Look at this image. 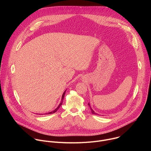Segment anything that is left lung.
<instances>
[{
	"label": "left lung",
	"instance_id": "left-lung-1",
	"mask_svg": "<svg viewBox=\"0 0 151 151\" xmlns=\"http://www.w3.org/2000/svg\"><path fill=\"white\" fill-rule=\"evenodd\" d=\"M88 104V106L90 107V103ZM90 109H91V113L93 114H96V115H97V114H96V113H95V112H94V111L91 109V107H90Z\"/></svg>",
	"mask_w": 151,
	"mask_h": 151
}]
</instances>
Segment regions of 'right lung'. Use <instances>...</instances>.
Returning a JSON list of instances; mask_svg holds the SVG:
<instances>
[{
    "label": "right lung",
    "mask_w": 151,
    "mask_h": 151,
    "mask_svg": "<svg viewBox=\"0 0 151 151\" xmlns=\"http://www.w3.org/2000/svg\"><path fill=\"white\" fill-rule=\"evenodd\" d=\"M65 93H66V91L64 92V93L63 94V96H62V98H61V103H60V104L58 105V106L57 107V108L54 110V111H52V112H49V113H47V114H53V113H55V112H57V110L59 109V107H60V106L62 104V103H63V99H64V94H65Z\"/></svg>",
    "instance_id": "obj_1"
}]
</instances>
